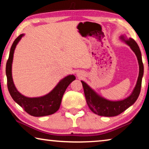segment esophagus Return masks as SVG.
Here are the masks:
<instances>
[{"mask_svg": "<svg viewBox=\"0 0 149 149\" xmlns=\"http://www.w3.org/2000/svg\"><path fill=\"white\" fill-rule=\"evenodd\" d=\"M77 75H78V76H79V73H78V74H77Z\"/></svg>", "mask_w": 149, "mask_h": 149, "instance_id": "obj_1", "label": "esophagus"}]
</instances>
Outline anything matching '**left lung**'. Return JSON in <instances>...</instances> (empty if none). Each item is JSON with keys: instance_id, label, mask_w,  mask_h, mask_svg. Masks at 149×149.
Masks as SVG:
<instances>
[{"instance_id": "1", "label": "left lung", "mask_w": 149, "mask_h": 149, "mask_svg": "<svg viewBox=\"0 0 149 149\" xmlns=\"http://www.w3.org/2000/svg\"><path fill=\"white\" fill-rule=\"evenodd\" d=\"M121 38L130 47L138 58L139 64V75L137 83L133 92L127 98L120 101H110L100 96L84 81H81L87 105L91 111L97 115L104 117H114L119 115L135 102L140 93L142 79L144 73V66L140 48L133 38H130L129 39L125 40V38L123 36Z\"/></svg>"}]
</instances>
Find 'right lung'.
<instances>
[{
  "label": "right lung",
  "mask_w": 149,
  "mask_h": 149,
  "mask_svg": "<svg viewBox=\"0 0 149 149\" xmlns=\"http://www.w3.org/2000/svg\"><path fill=\"white\" fill-rule=\"evenodd\" d=\"M24 34H20L14 40L10 49L9 56L6 64V75L7 79V87L10 95L15 102L23 108L24 111L34 117H43L56 113L60 109L63 95L69 85L75 80L74 75H68L61 80L56 87L44 96L39 97H27L22 95L14 85L11 74L14 50Z\"/></svg>",
  "instance_id": "obj_1"
}]
</instances>
